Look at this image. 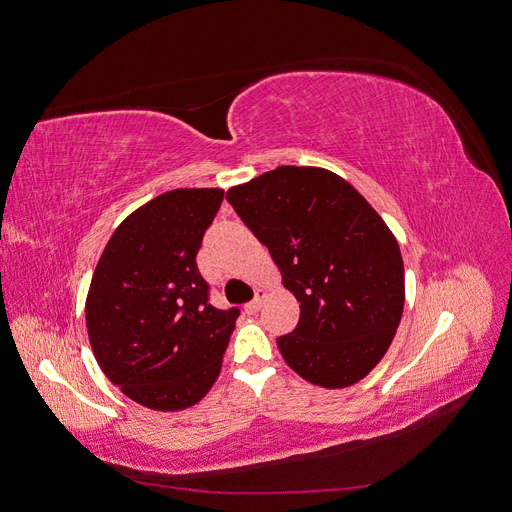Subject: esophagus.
<instances>
[{"instance_id": "esophagus-1", "label": "esophagus", "mask_w": 512, "mask_h": 512, "mask_svg": "<svg viewBox=\"0 0 512 512\" xmlns=\"http://www.w3.org/2000/svg\"><path fill=\"white\" fill-rule=\"evenodd\" d=\"M260 305H262V292H258L256 297H254V301H250V303L245 305V312H247V314H256L258 309H260Z\"/></svg>"}]
</instances>
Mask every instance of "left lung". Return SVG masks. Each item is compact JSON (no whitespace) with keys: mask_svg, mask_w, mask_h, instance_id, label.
I'll use <instances>...</instances> for the list:
<instances>
[{"mask_svg":"<svg viewBox=\"0 0 512 512\" xmlns=\"http://www.w3.org/2000/svg\"><path fill=\"white\" fill-rule=\"evenodd\" d=\"M226 200L301 303L297 327L277 337L284 361L327 389L363 380L404 314V260L389 226L348 181L314 166L269 170Z\"/></svg>","mask_w":512,"mask_h":512,"instance_id":"8db88e82","label":"left lung"}]
</instances>
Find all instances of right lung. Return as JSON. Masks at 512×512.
I'll return each instance as SVG.
<instances>
[{
	"mask_svg": "<svg viewBox=\"0 0 512 512\" xmlns=\"http://www.w3.org/2000/svg\"><path fill=\"white\" fill-rule=\"evenodd\" d=\"M224 190H173L149 200L108 239L85 303L106 378L136 404L183 410L220 376L239 307L209 303L196 254Z\"/></svg>",
	"mask_w": 512,
	"mask_h": 512,
	"instance_id": "right-lung-1",
	"label": "right lung"
}]
</instances>
